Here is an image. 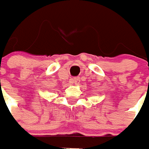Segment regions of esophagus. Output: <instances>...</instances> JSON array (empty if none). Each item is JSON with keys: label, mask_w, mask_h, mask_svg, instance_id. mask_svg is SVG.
<instances>
[{"label": "esophagus", "mask_w": 149, "mask_h": 149, "mask_svg": "<svg viewBox=\"0 0 149 149\" xmlns=\"http://www.w3.org/2000/svg\"><path fill=\"white\" fill-rule=\"evenodd\" d=\"M79 79L78 77H74V78H73L72 79H71V83H73V84H77V83H79Z\"/></svg>", "instance_id": "obj_1"}]
</instances>
